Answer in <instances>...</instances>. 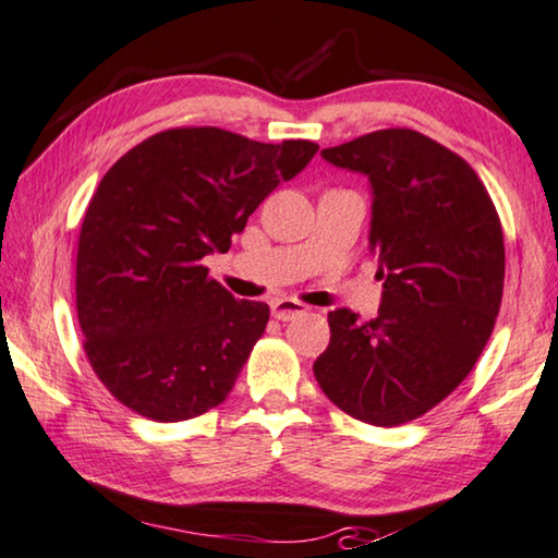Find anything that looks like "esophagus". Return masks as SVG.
I'll return each mask as SVG.
<instances>
[{
	"instance_id": "obj_1",
	"label": "esophagus",
	"mask_w": 558,
	"mask_h": 558,
	"mask_svg": "<svg viewBox=\"0 0 558 558\" xmlns=\"http://www.w3.org/2000/svg\"><path fill=\"white\" fill-rule=\"evenodd\" d=\"M307 313V305L293 301V298H280V301L272 303V318L278 320H293L298 315H305Z\"/></svg>"
}]
</instances>
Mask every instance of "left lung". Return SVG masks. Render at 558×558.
<instances>
[{"instance_id":"obj_1","label":"left lung","mask_w":558,"mask_h":558,"mask_svg":"<svg viewBox=\"0 0 558 558\" xmlns=\"http://www.w3.org/2000/svg\"><path fill=\"white\" fill-rule=\"evenodd\" d=\"M368 174L376 318L328 313L313 373L340 411L371 426L421 418L463 384L492 338L504 295V230L476 170L436 140L388 128L323 149Z\"/></svg>"}]
</instances>
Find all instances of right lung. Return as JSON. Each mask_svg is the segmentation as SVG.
I'll return each mask as SVG.
<instances>
[{
	"label": "right lung",
	"instance_id": "right-lung-1",
	"mask_svg": "<svg viewBox=\"0 0 558 558\" xmlns=\"http://www.w3.org/2000/svg\"><path fill=\"white\" fill-rule=\"evenodd\" d=\"M315 153L311 140L172 128L105 172L80 228L74 295L87 361L122 405L178 423L226 401L270 307L232 298L203 260L228 253Z\"/></svg>",
	"mask_w": 558,
	"mask_h": 558
}]
</instances>
